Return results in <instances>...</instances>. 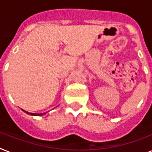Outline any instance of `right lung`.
Instances as JSON below:
<instances>
[{
  "instance_id": "1",
  "label": "right lung",
  "mask_w": 152,
  "mask_h": 152,
  "mask_svg": "<svg viewBox=\"0 0 152 152\" xmlns=\"http://www.w3.org/2000/svg\"><path fill=\"white\" fill-rule=\"evenodd\" d=\"M23 112H25L27 114H29V115H31V116H42L44 114H46V113H29V112H27V111H25L24 110H22Z\"/></svg>"
}]
</instances>
